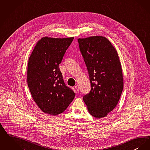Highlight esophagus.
I'll return each mask as SVG.
<instances>
[{"mask_svg":"<svg viewBox=\"0 0 150 150\" xmlns=\"http://www.w3.org/2000/svg\"><path fill=\"white\" fill-rule=\"evenodd\" d=\"M75 89H76V90L79 92V85H76V86H75Z\"/></svg>","mask_w":150,"mask_h":150,"instance_id":"esophagus-1","label":"esophagus"}]
</instances>
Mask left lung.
Returning a JSON list of instances; mask_svg holds the SVG:
<instances>
[{
	"label": "left lung",
	"mask_w": 150,
	"mask_h": 150,
	"mask_svg": "<svg viewBox=\"0 0 150 150\" xmlns=\"http://www.w3.org/2000/svg\"><path fill=\"white\" fill-rule=\"evenodd\" d=\"M90 78L91 90L83 97L93 117H106L117 105L123 89V77L116 49L103 36L78 38Z\"/></svg>",
	"instance_id": "1"
}]
</instances>
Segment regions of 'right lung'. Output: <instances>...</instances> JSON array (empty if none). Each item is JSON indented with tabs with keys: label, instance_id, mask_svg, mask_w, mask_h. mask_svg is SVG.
<instances>
[{
	"label": "right lung",
	"instance_id": "add662e5",
	"mask_svg": "<svg viewBox=\"0 0 150 150\" xmlns=\"http://www.w3.org/2000/svg\"><path fill=\"white\" fill-rule=\"evenodd\" d=\"M74 37L41 38L33 49L27 65V84L32 96L45 113L56 115L72 102L75 93L67 87L59 69Z\"/></svg>",
	"mask_w": 150,
	"mask_h": 150
}]
</instances>
